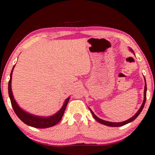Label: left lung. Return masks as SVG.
<instances>
[{
	"label": "left lung",
	"instance_id": "left-lung-1",
	"mask_svg": "<svg viewBox=\"0 0 155 155\" xmlns=\"http://www.w3.org/2000/svg\"><path fill=\"white\" fill-rule=\"evenodd\" d=\"M131 50V51H132L134 53V51L132 50L131 49H129ZM145 79V78H144ZM146 90H147V87H146V81H145V86H144V101H143V103L142 104L141 106V107H140V109L138 110V111H137L136 114H135V115H134L133 117H132L131 118H130V119L125 120V121H123V122H120V123H114V122H109V121H106V120H102L100 119V118H98L97 116H95V114L93 112V111L91 110V109L89 108L90 111H91V114L93 115V117H94V119L97 120V122H99L100 123H102V124L103 125H107V126H109V127H120V126H123L125 125L126 124H127V123H131V121H133V120H134L135 119H136V118L138 117V115L140 114V112H142L143 108H144V104H145V102H146Z\"/></svg>",
	"mask_w": 155,
	"mask_h": 155
}]
</instances>
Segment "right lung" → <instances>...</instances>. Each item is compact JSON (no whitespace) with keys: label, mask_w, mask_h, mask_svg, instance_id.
Instances as JSON below:
<instances>
[{"label":"right lung","mask_w":155,"mask_h":155,"mask_svg":"<svg viewBox=\"0 0 155 155\" xmlns=\"http://www.w3.org/2000/svg\"><path fill=\"white\" fill-rule=\"evenodd\" d=\"M15 66L11 70L10 74V80L9 81V85H8V90H9V95L11 100V105H12L13 109L17 116L19 117L22 122H24L25 124H26L29 126L33 127L35 128H48L54 126L60 121V120L62 118L64 111H65L66 108L68 104V102L70 100V97L67 98L64 103L63 106L59 110L57 113L52 115L51 117H38L30 114L28 112L24 111L22 110L20 107L18 106V104L15 102L14 99L13 95L11 91V79H12V73L13 70Z\"/></svg>","instance_id":"obj_1"}]
</instances>
